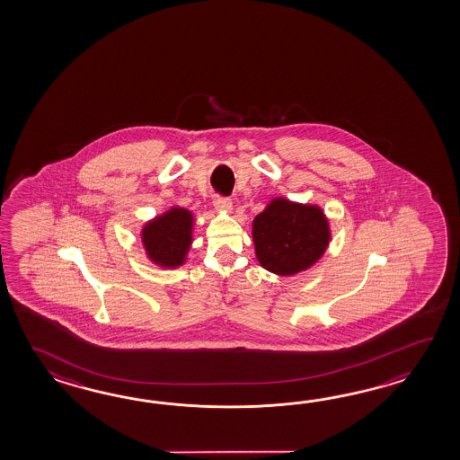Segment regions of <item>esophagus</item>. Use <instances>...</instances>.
Segmentation results:
<instances>
[{"instance_id":"34e87169","label":"esophagus","mask_w":460,"mask_h":460,"mask_svg":"<svg viewBox=\"0 0 460 460\" xmlns=\"http://www.w3.org/2000/svg\"><path fill=\"white\" fill-rule=\"evenodd\" d=\"M214 206H216V208H218V210H232V200H230V197L226 196H216V199H214Z\"/></svg>"}]
</instances>
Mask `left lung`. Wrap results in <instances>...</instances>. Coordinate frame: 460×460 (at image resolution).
Wrapping results in <instances>:
<instances>
[{"instance_id": "obj_1", "label": "left lung", "mask_w": 460, "mask_h": 460, "mask_svg": "<svg viewBox=\"0 0 460 460\" xmlns=\"http://www.w3.org/2000/svg\"><path fill=\"white\" fill-rule=\"evenodd\" d=\"M329 226L319 207L276 199L254 218L256 258L271 273L303 271L323 256L329 244Z\"/></svg>"}]
</instances>
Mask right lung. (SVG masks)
Here are the masks:
<instances>
[{"mask_svg": "<svg viewBox=\"0 0 460 460\" xmlns=\"http://www.w3.org/2000/svg\"><path fill=\"white\" fill-rule=\"evenodd\" d=\"M190 228L192 217L184 208H172L166 216L157 217L143 230L149 258L164 266L182 263L190 244Z\"/></svg>", "mask_w": 460, "mask_h": 460, "instance_id": "obj_1", "label": "right lung"}]
</instances>
